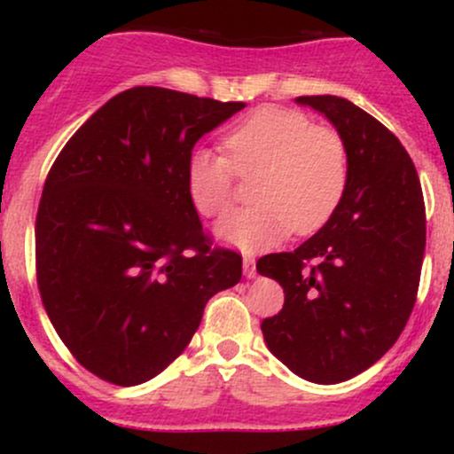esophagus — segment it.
I'll return each mask as SVG.
<instances>
[{
    "label": "esophagus",
    "instance_id": "34e87169",
    "mask_svg": "<svg viewBox=\"0 0 454 454\" xmlns=\"http://www.w3.org/2000/svg\"><path fill=\"white\" fill-rule=\"evenodd\" d=\"M243 273H245V278H247V279L256 278V260H254V256H245L243 258Z\"/></svg>",
    "mask_w": 454,
    "mask_h": 454
}]
</instances>
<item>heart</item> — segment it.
Masks as SVG:
<instances>
[{
  "instance_id": "b5f03b06",
  "label": "heart",
  "mask_w": 454,
  "mask_h": 454,
  "mask_svg": "<svg viewBox=\"0 0 454 454\" xmlns=\"http://www.w3.org/2000/svg\"><path fill=\"white\" fill-rule=\"evenodd\" d=\"M226 155L198 147L187 158L185 184L194 209L213 217L228 209L234 175L254 176V205L226 213L213 232L241 252H260L296 231H320L340 209L348 187V151L335 129L299 111L262 106L223 137Z\"/></svg>"
}]
</instances>
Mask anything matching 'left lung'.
<instances>
[{
  "label": "left lung",
  "mask_w": 454,
  "mask_h": 454,
  "mask_svg": "<svg viewBox=\"0 0 454 454\" xmlns=\"http://www.w3.org/2000/svg\"><path fill=\"white\" fill-rule=\"evenodd\" d=\"M296 102L335 126L348 151V187L314 237L258 260V273L286 294L260 328L290 372L337 384L380 361L405 328L423 267L425 200L408 151L378 119L346 98Z\"/></svg>",
  "instance_id": "8db88e82"
}]
</instances>
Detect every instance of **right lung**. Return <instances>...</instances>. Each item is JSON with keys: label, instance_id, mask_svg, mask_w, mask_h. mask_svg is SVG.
<instances>
[{"label": "right lung", "instance_id": "add662e5", "mask_svg": "<svg viewBox=\"0 0 454 454\" xmlns=\"http://www.w3.org/2000/svg\"><path fill=\"white\" fill-rule=\"evenodd\" d=\"M245 108L164 87L117 93L57 155L35 217L46 314L72 356L134 387L185 350L207 301L241 279L187 196L198 138Z\"/></svg>", "mask_w": 454, "mask_h": 454}]
</instances>
